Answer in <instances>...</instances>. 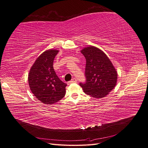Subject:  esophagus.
Returning a JSON list of instances; mask_svg holds the SVG:
<instances>
[{"instance_id":"1","label":"esophagus","mask_w":148,"mask_h":148,"mask_svg":"<svg viewBox=\"0 0 148 148\" xmlns=\"http://www.w3.org/2000/svg\"><path fill=\"white\" fill-rule=\"evenodd\" d=\"M77 82V79L76 78H73L72 80H71V81H69V82H68V83H67V84L68 85H69V84H71V83H74V82Z\"/></svg>"}]
</instances>
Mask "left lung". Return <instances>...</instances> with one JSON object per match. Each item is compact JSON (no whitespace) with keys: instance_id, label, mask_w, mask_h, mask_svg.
<instances>
[{"instance_id":"1","label":"left lung","mask_w":148,"mask_h":148,"mask_svg":"<svg viewBox=\"0 0 148 148\" xmlns=\"http://www.w3.org/2000/svg\"><path fill=\"white\" fill-rule=\"evenodd\" d=\"M86 59V82L80 86L85 94L95 98L106 96L116 86L117 72L110 59L101 49L89 46L81 50Z\"/></svg>"}]
</instances>
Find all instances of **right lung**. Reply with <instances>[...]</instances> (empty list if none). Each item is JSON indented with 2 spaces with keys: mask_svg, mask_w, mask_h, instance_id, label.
<instances>
[{
  "mask_svg": "<svg viewBox=\"0 0 148 148\" xmlns=\"http://www.w3.org/2000/svg\"><path fill=\"white\" fill-rule=\"evenodd\" d=\"M58 50L49 49L41 53L32 66L28 80L34 96L45 104L61 100L66 93V84L60 80L53 69V63Z\"/></svg>",
  "mask_w": 148,
  "mask_h": 148,
  "instance_id": "1",
  "label": "right lung"
}]
</instances>
